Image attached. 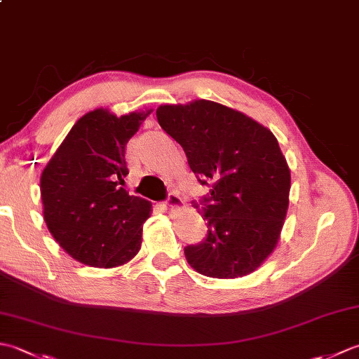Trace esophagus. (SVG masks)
<instances>
[{
  "mask_svg": "<svg viewBox=\"0 0 359 359\" xmlns=\"http://www.w3.org/2000/svg\"><path fill=\"white\" fill-rule=\"evenodd\" d=\"M184 201H182V197L180 196H177V194H170L168 196V199H166V202H165V207L170 210V211H179V210H182L184 208Z\"/></svg>",
  "mask_w": 359,
  "mask_h": 359,
  "instance_id": "34e87169",
  "label": "esophagus"
}]
</instances>
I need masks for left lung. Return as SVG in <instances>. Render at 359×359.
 <instances>
[{"mask_svg":"<svg viewBox=\"0 0 359 359\" xmlns=\"http://www.w3.org/2000/svg\"><path fill=\"white\" fill-rule=\"evenodd\" d=\"M158 125L184 148L188 165L211 182L203 216L208 236L185 248L193 269L234 279L256 271L280 238L292 175L278 139L241 111L211 100L157 108Z\"/></svg>","mask_w":359,"mask_h":359,"instance_id":"left-lung-1","label":"left lung"}]
</instances>
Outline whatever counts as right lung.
Segmentation results:
<instances>
[{
  "label": "right lung",
  "instance_id": "obj_1",
  "mask_svg": "<svg viewBox=\"0 0 359 359\" xmlns=\"http://www.w3.org/2000/svg\"><path fill=\"white\" fill-rule=\"evenodd\" d=\"M152 109L117 117L106 108L85 114L40 177L43 217L67 255L95 269L128 264L142 248L152 203L129 196L125 148Z\"/></svg>",
  "mask_w": 359,
  "mask_h": 359
}]
</instances>
